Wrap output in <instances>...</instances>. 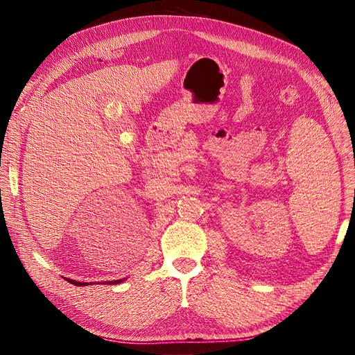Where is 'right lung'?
Instances as JSON below:
<instances>
[{
	"label": "right lung",
	"instance_id": "right-lung-1",
	"mask_svg": "<svg viewBox=\"0 0 355 355\" xmlns=\"http://www.w3.org/2000/svg\"><path fill=\"white\" fill-rule=\"evenodd\" d=\"M67 282H70L71 285H76V286H87L89 285V282H76V281H71V279H66ZM123 281V279H119V281H114V282H107V284H110V285H114V284H121Z\"/></svg>",
	"mask_w": 355,
	"mask_h": 355
}]
</instances>
